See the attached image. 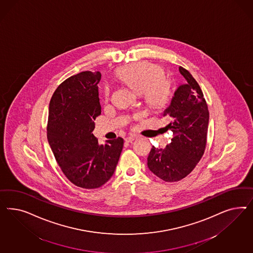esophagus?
Returning a JSON list of instances; mask_svg holds the SVG:
<instances>
[{"mask_svg":"<svg viewBox=\"0 0 253 253\" xmlns=\"http://www.w3.org/2000/svg\"><path fill=\"white\" fill-rule=\"evenodd\" d=\"M137 138V136L136 135H133V134H131V135H130V136H128V137H126V139H125V141L127 142V143H131L132 141H134L135 139Z\"/></svg>","mask_w":253,"mask_h":253,"instance_id":"34e87169","label":"esophagus"}]
</instances>
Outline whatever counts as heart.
<instances>
[{
    "label": "heart",
    "instance_id": "heart-1",
    "mask_svg": "<svg viewBox=\"0 0 253 253\" xmlns=\"http://www.w3.org/2000/svg\"><path fill=\"white\" fill-rule=\"evenodd\" d=\"M117 76L134 92L143 93L146 105L151 109L159 111L168 106L171 87L161 66L150 62H136L119 69ZM109 94V87L105 86L102 90L103 99L107 101Z\"/></svg>",
    "mask_w": 253,
    "mask_h": 253
}]
</instances>
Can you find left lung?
Listing matches in <instances>:
<instances>
[{"mask_svg":"<svg viewBox=\"0 0 253 253\" xmlns=\"http://www.w3.org/2000/svg\"><path fill=\"white\" fill-rule=\"evenodd\" d=\"M184 84L175 90L170 104L163 111L170 123L166 129L173 137L167 146H153L147 158L148 169L165 182L187 176L202 158L207 144L209 109L199 84L188 70L179 67Z\"/></svg>","mask_w":253,"mask_h":253,"instance_id":"obj_1","label":"left lung"}]
</instances>
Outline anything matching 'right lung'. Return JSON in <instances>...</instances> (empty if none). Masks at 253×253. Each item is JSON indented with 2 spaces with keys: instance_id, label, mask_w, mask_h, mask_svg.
Listing matches in <instances>:
<instances>
[{
  "instance_id": "add662e5",
  "label": "right lung",
  "mask_w": 253,
  "mask_h": 253,
  "mask_svg": "<svg viewBox=\"0 0 253 253\" xmlns=\"http://www.w3.org/2000/svg\"><path fill=\"white\" fill-rule=\"evenodd\" d=\"M99 71H84L63 82L49 105L47 139L62 171L72 184L94 189L106 184L115 171L123 139L99 145L92 134L101 115Z\"/></svg>"
}]
</instances>
